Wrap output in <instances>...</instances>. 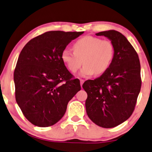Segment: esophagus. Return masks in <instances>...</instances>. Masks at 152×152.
<instances>
[{
    "label": "esophagus",
    "mask_w": 152,
    "mask_h": 152,
    "mask_svg": "<svg viewBox=\"0 0 152 152\" xmlns=\"http://www.w3.org/2000/svg\"><path fill=\"white\" fill-rule=\"evenodd\" d=\"M84 81H85V80H83V79H80V86H81V87H82V86H83V84Z\"/></svg>",
    "instance_id": "obj_1"
}]
</instances>
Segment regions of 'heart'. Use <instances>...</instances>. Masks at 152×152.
<instances>
[{"label": "heart", "mask_w": 152, "mask_h": 152, "mask_svg": "<svg viewBox=\"0 0 152 152\" xmlns=\"http://www.w3.org/2000/svg\"><path fill=\"white\" fill-rule=\"evenodd\" d=\"M74 53L64 49L61 59L72 73L77 72L85 64L80 75L88 76L101 74L110 66L114 56V46L109 40L94 36H85L73 44Z\"/></svg>", "instance_id": "heart-1"}]
</instances>
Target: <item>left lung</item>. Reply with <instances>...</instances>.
<instances>
[{
	"mask_svg": "<svg viewBox=\"0 0 152 152\" xmlns=\"http://www.w3.org/2000/svg\"><path fill=\"white\" fill-rule=\"evenodd\" d=\"M105 36L114 46L110 66L100 77L83 84L88 94V116L103 128H113L128 120L134 110L141 88L140 64L128 39L114 30L96 34Z\"/></svg>",
	"mask_w": 152,
	"mask_h": 152,
	"instance_id": "left-lung-1",
	"label": "left lung"
}]
</instances>
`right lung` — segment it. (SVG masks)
I'll return each instance as SVG.
<instances>
[{
	"instance_id": "obj_1",
	"label": "right lung",
	"mask_w": 152,
	"mask_h": 152,
	"mask_svg": "<svg viewBox=\"0 0 152 152\" xmlns=\"http://www.w3.org/2000/svg\"><path fill=\"white\" fill-rule=\"evenodd\" d=\"M84 32L48 31L30 40L20 53L14 72L18 106L32 124L57 123L68 102L80 90L61 59L66 46Z\"/></svg>"
}]
</instances>
